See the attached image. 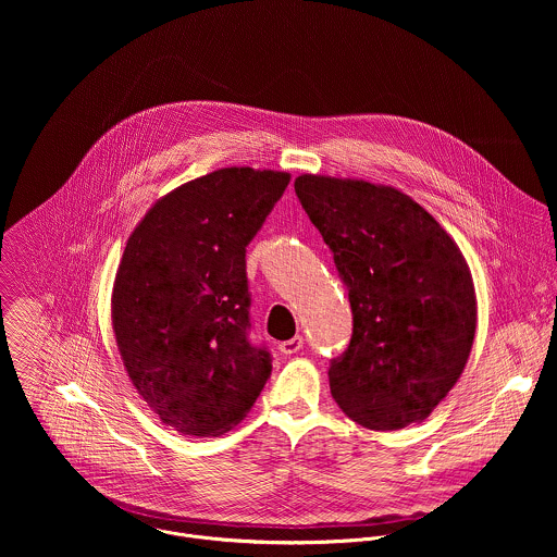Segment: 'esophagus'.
<instances>
[{"instance_id": "esophagus-1", "label": "esophagus", "mask_w": 557, "mask_h": 557, "mask_svg": "<svg viewBox=\"0 0 557 557\" xmlns=\"http://www.w3.org/2000/svg\"><path fill=\"white\" fill-rule=\"evenodd\" d=\"M305 347V336H294V338H289V341H283V343H278V349L283 351V354H287V356H292V354H298L300 349Z\"/></svg>"}]
</instances>
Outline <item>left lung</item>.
<instances>
[{
    "mask_svg": "<svg viewBox=\"0 0 557 557\" xmlns=\"http://www.w3.org/2000/svg\"><path fill=\"white\" fill-rule=\"evenodd\" d=\"M296 195L347 287L354 330L330 393L358 424L422 422L461 377L476 332L470 268L453 238L391 186L300 175Z\"/></svg>",
    "mask_w": 557,
    "mask_h": 557,
    "instance_id": "left-lung-1",
    "label": "left lung"
}]
</instances>
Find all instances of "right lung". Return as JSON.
I'll use <instances>...</instances> for the list:
<instances>
[{
  "instance_id": "obj_1",
  "label": "right lung",
  "mask_w": 557,
  "mask_h": 557,
  "mask_svg": "<svg viewBox=\"0 0 557 557\" xmlns=\"http://www.w3.org/2000/svg\"><path fill=\"white\" fill-rule=\"evenodd\" d=\"M287 184L281 171L219 169L162 197L126 242L117 347L139 395L184 435L227 433L270 380L272 356L250 338L246 246Z\"/></svg>"
}]
</instances>
